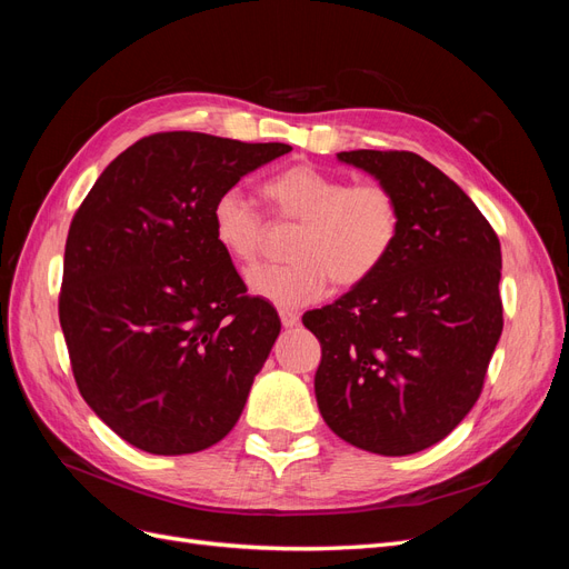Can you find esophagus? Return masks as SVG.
Masks as SVG:
<instances>
[{
	"label": "esophagus",
	"mask_w": 569,
	"mask_h": 569,
	"mask_svg": "<svg viewBox=\"0 0 569 569\" xmlns=\"http://www.w3.org/2000/svg\"><path fill=\"white\" fill-rule=\"evenodd\" d=\"M280 320H282V327H297L299 325V313L289 311V308H280Z\"/></svg>",
	"instance_id": "34e87169"
}]
</instances>
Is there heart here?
I'll use <instances>...</instances> for the list:
<instances>
[{
    "instance_id": "1",
    "label": "heart",
    "mask_w": 569,
    "mask_h": 569,
    "mask_svg": "<svg viewBox=\"0 0 569 569\" xmlns=\"http://www.w3.org/2000/svg\"><path fill=\"white\" fill-rule=\"evenodd\" d=\"M261 192L274 218L299 222L291 242L297 261L247 274L251 295L280 308L318 301L330 280L339 287L370 280L399 242L401 203L382 182L349 184L299 163L268 178ZM211 232L230 261L249 268L261 256L266 222L239 189H226L211 206Z\"/></svg>"
}]
</instances>
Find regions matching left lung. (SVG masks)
Returning <instances> with one entry per match:
<instances>
[{"instance_id":"obj_1","label":"left lung","mask_w":569,"mask_h":569,"mask_svg":"<svg viewBox=\"0 0 569 569\" xmlns=\"http://www.w3.org/2000/svg\"><path fill=\"white\" fill-rule=\"evenodd\" d=\"M401 203L387 263L303 316L320 347L316 399L337 437L410 456L449 437L479 399L503 332L501 242L472 199L412 151H339Z\"/></svg>"}]
</instances>
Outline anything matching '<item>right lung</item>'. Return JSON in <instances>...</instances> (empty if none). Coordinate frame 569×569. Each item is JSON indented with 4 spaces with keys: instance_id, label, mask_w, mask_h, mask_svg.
<instances>
[{
    "instance_id": "right-lung-1",
    "label": "right lung",
    "mask_w": 569,
    "mask_h": 569,
    "mask_svg": "<svg viewBox=\"0 0 569 569\" xmlns=\"http://www.w3.org/2000/svg\"><path fill=\"white\" fill-rule=\"evenodd\" d=\"M291 151L159 132L99 176L66 239L59 320L82 399L134 449H209L242 416L280 335L211 232V206Z\"/></svg>"
}]
</instances>
